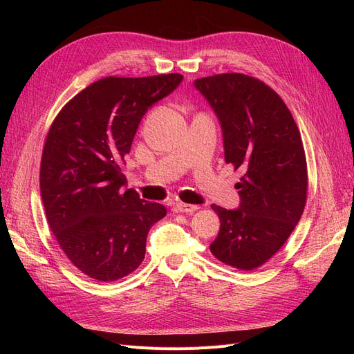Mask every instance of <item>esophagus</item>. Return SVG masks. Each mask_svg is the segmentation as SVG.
Masks as SVG:
<instances>
[{
    "label": "esophagus",
    "instance_id": "1",
    "mask_svg": "<svg viewBox=\"0 0 354 354\" xmlns=\"http://www.w3.org/2000/svg\"><path fill=\"white\" fill-rule=\"evenodd\" d=\"M198 209H199L198 205H190V203H183V202L176 203V205H174V211H176V212L192 214V212H195V211H198Z\"/></svg>",
    "mask_w": 354,
    "mask_h": 354
}]
</instances>
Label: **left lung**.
<instances>
[{
  "label": "left lung",
  "instance_id": "1",
  "mask_svg": "<svg viewBox=\"0 0 354 354\" xmlns=\"http://www.w3.org/2000/svg\"><path fill=\"white\" fill-rule=\"evenodd\" d=\"M195 87L218 116L226 164L243 171L239 208L212 205L220 232L209 250L250 272L282 248L303 216L308 178L301 134L279 94L250 75H212Z\"/></svg>",
  "mask_w": 354,
  "mask_h": 354
}]
</instances>
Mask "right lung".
Here are the masks:
<instances>
[{
  "mask_svg": "<svg viewBox=\"0 0 354 354\" xmlns=\"http://www.w3.org/2000/svg\"><path fill=\"white\" fill-rule=\"evenodd\" d=\"M180 73L106 77L75 95L53 121L39 168L51 232L71 263L91 279L113 282L134 272L164 205L124 189L122 160L143 115L173 93Z\"/></svg>",
  "mask_w": 354,
  "mask_h": 354,
  "instance_id": "obj_1",
  "label": "right lung"
}]
</instances>
